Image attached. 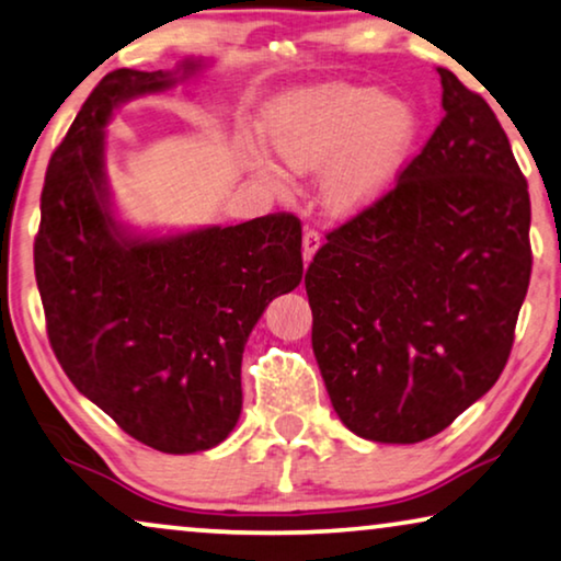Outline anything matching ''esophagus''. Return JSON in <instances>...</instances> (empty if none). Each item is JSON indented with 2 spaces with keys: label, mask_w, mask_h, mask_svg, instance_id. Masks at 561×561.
<instances>
[{
  "label": "esophagus",
  "mask_w": 561,
  "mask_h": 561,
  "mask_svg": "<svg viewBox=\"0 0 561 561\" xmlns=\"http://www.w3.org/2000/svg\"><path fill=\"white\" fill-rule=\"evenodd\" d=\"M320 243H322L320 233L314 231V228H307V231L302 233V254H305V262H312L314 251L320 249Z\"/></svg>",
  "instance_id": "34e87169"
}]
</instances>
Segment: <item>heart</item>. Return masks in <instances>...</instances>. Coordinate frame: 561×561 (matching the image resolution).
<instances>
[{"instance_id":"1","label":"heart","mask_w":561,"mask_h":561,"mask_svg":"<svg viewBox=\"0 0 561 561\" xmlns=\"http://www.w3.org/2000/svg\"><path fill=\"white\" fill-rule=\"evenodd\" d=\"M264 131L289 170H325L322 203L345 218L374 208L397 185L420 137V114L412 101L374 85L322 83L274 101Z\"/></svg>"}]
</instances>
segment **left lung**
<instances>
[{
    "mask_svg": "<svg viewBox=\"0 0 561 561\" xmlns=\"http://www.w3.org/2000/svg\"><path fill=\"white\" fill-rule=\"evenodd\" d=\"M422 152L307 266L312 351L341 422L414 445L499 381L531 279V203L508 137L453 70Z\"/></svg>",
    "mask_w": 561,
    "mask_h": 561,
    "instance_id": "left-lung-1",
    "label": "left lung"
}]
</instances>
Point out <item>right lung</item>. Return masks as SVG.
Returning <instances> with one entry per match:
<instances>
[{"instance_id": "add662e5", "label": "right lung", "mask_w": 561, "mask_h": 561, "mask_svg": "<svg viewBox=\"0 0 561 561\" xmlns=\"http://www.w3.org/2000/svg\"><path fill=\"white\" fill-rule=\"evenodd\" d=\"M205 66L104 76L50 157L35 279L53 353L85 399L126 435L170 455L216 447L241 414V358L277 295L302 279L291 213L201 231L131 236L112 216L104 126L134 96Z\"/></svg>"}]
</instances>
